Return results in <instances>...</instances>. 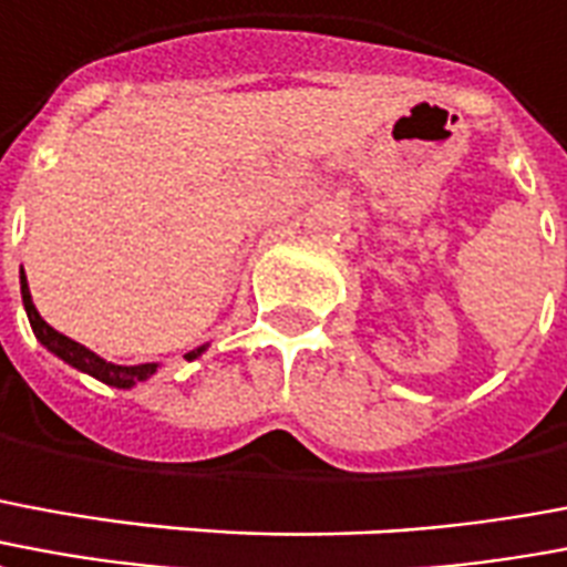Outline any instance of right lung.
<instances>
[{"label": "right lung", "instance_id": "right-lung-1", "mask_svg": "<svg viewBox=\"0 0 567 567\" xmlns=\"http://www.w3.org/2000/svg\"><path fill=\"white\" fill-rule=\"evenodd\" d=\"M20 295H23V306H27V316H29V324L35 330V337L41 346L53 351L56 358H62L65 363H71L74 369H81V372H90L92 379L104 381V384H111V388H134L137 381H144L153 375L158 363H137V367H116V363H107L104 358H99L95 351L90 348H83L81 342H74V339L62 337L60 330H53V327L44 321V318L38 316L35 303H32V295H29V285H27V276L20 272ZM200 351L204 346L195 348V351H188L186 358L195 360L200 358Z\"/></svg>", "mask_w": 567, "mask_h": 567}]
</instances>
